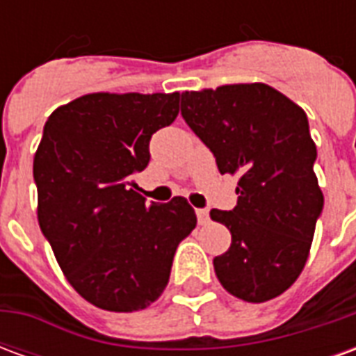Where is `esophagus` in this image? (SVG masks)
Returning a JSON list of instances; mask_svg holds the SVG:
<instances>
[{
	"label": "esophagus",
	"instance_id": "34e87169",
	"mask_svg": "<svg viewBox=\"0 0 356 356\" xmlns=\"http://www.w3.org/2000/svg\"><path fill=\"white\" fill-rule=\"evenodd\" d=\"M196 217H198V225H208L209 223L208 209H196Z\"/></svg>",
	"mask_w": 356,
	"mask_h": 356
}]
</instances>
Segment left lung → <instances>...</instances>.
I'll return each instance as SVG.
<instances>
[{
    "mask_svg": "<svg viewBox=\"0 0 356 356\" xmlns=\"http://www.w3.org/2000/svg\"><path fill=\"white\" fill-rule=\"evenodd\" d=\"M181 114L219 171L240 177L234 209L209 211L232 236L213 259L219 282L250 303L280 296L305 267L324 206L307 114L267 83L185 91Z\"/></svg>",
    "mask_w": 356,
    "mask_h": 356,
    "instance_id": "1",
    "label": "left lung"
}]
</instances>
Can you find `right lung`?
<instances>
[{"instance_id": "obj_1", "label": "right lung", "mask_w": 356, "mask_h": 356, "mask_svg": "<svg viewBox=\"0 0 356 356\" xmlns=\"http://www.w3.org/2000/svg\"><path fill=\"white\" fill-rule=\"evenodd\" d=\"M179 99L89 93L45 122L34 156L38 221L66 280L99 309L133 313L160 298L179 242L196 227L183 196L148 206L133 181Z\"/></svg>"}]
</instances>
